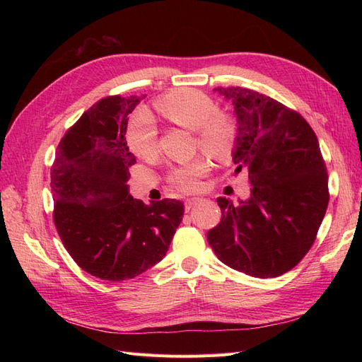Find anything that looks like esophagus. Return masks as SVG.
I'll return each mask as SVG.
<instances>
[{
	"instance_id": "34e87169",
	"label": "esophagus",
	"mask_w": 362,
	"mask_h": 362,
	"mask_svg": "<svg viewBox=\"0 0 362 362\" xmlns=\"http://www.w3.org/2000/svg\"><path fill=\"white\" fill-rule=\"evenodd\" d=\"M201 199L199 198H189V199H185V202H184V205H185V208H187V210H190L192 206H194L196 204H198Z\"/></svg>"
}]
</instances>
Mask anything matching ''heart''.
<instances>
[{"label": "heart", "instance_id": "heart-1", "mask_svg": "<svg viewBox=\"0 0 362 362\" xmlns=\"http://www.w3.org/2000/svg\"><path fill=\"white\" fill-rule=\"evenodd\" d=\"M158 113L169 122L194 131L199 149L218 161L231 160L238 144V122L228 112L216 110L210 96L196 89H177L156 103ZM127 140L140 158H149L157 149V127L148 112H139L128 125ZM210 170L205 158H196L169 172V182L181 192H194Z\"/></svg>", "mask_w": 362, "mask_h": 362}]
</instances>
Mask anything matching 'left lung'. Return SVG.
<instances>
[{
  "label": "left lung",
  "mask_w": 362,
  "mask_h": 362,
  "mask_svg": "<svg viewBox=\"0 0 362 362\" xmlns=\"http://www.w3.org/2000/svg\"><path fill=\"white\" fill-rule=\"evenodd\" d=\"M234 105L235 175L252 184L246 201L217 198L221 223L206 233L217 258L255 278L291 270L314 243L329 202L327 172L310 124L291 108L246 87H216Z\"/></svg>",
  "instance_id": "1"
}]
</instances>
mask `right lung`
<instances>
[{"label": "right lung", "mask_w": 362, "mask_h": 362, "mask_svg": "<svg viewBox=\"0 0 362 362\" xmlns=\"http://www.w3.org/2000/svg\"><path fill=\"white\" fill-rule=\"evenodd\" d=\"M141 98L116 95L93 104L63 136L51 168L62 242L76 264L104 281L133 279L156 266L184 216L181 201L146 205L128 192L136 157L125 133Z\"/></svg>", "instance_id": "add662e5"}]
</instances>
